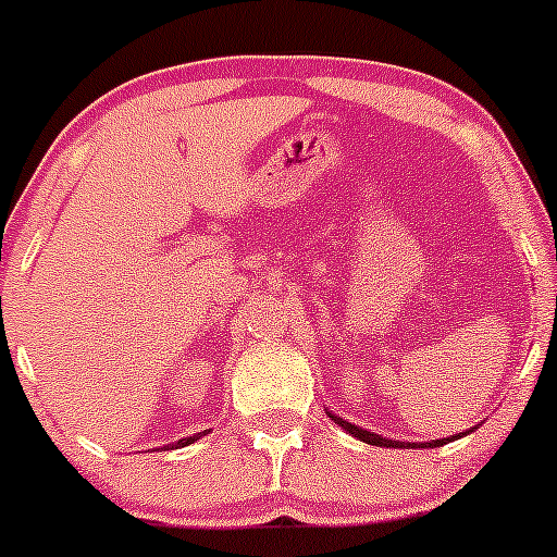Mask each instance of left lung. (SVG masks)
I'll return each mask as SVG.
<instances>
[{"instance_id": "obj_1", "label": "left lung", "mask_w": 557, "mask_h": 557, "mask_svg": "<svg viewBox=\"0 0 557 557\" xmlns=\"http://www.w3.org/2000/svg\"><path fill=\"white\" fill-rule=\"evenodd\" d=\"M329 414V411H326ZM334 420V424H339V428L345 430V433H350L352 438H358V441H363V444H372V446H391V448H406V446H430V448H435V446H444V444H448V441H457V438H462L465 433H459V435H451V438H438V441H430V444H400V441H387V438H382V435H376V433H369V430H363V428H358V424H352V422H348V420H343V417H334V414H329Z\"/></svg>"}]
</instances>
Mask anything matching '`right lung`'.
I'll list each match as a JSON object with an SVG mask.
<instances>
[{
	"instance_id": "1",
	"label": "right lung",
	"mask_w": 557,
	"mask_h": 557,
	"mask_svg": "<svg viewBox=\"0 0 557 557\" xmlns=\"http://www.w3.org/2000/svg\"><path fill=\"white\" fill-rule=\"evenodd\" d=\"M209 430H205V433H194L190 435V438H183V441H177V444H170V446H164V451H170V448H181V446H188V444H194V441H199L201 435H207Z\"/></svg>"
}]
</instances>
